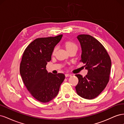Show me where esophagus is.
I'll list each match as a JSON object with an SVG mask.
<instances>
[{
    "label": "esophagus",
    "mask_w": 124,
    "mask_h": 124,
    "mask_svg": "<svg viewBox=\"0 0 124 124\" xmlns=\"http://www.w3.org/2000/svg\"><path fill=\"white\" fill-rule=\"evenodd\" d=\"M65 77H71V74H68V73H66V74H65Z\"/></svg>",
    "instance_id": "1"
}]
</instances>
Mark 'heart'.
Instances as JSON below:
<instances>
[{
	"label": "heart",
	"instance_id": "1",
	"mask_svg": "<svg viewBox=\"0 0 124 124\" xmlns=\"http://www.w3.org/2000/svg\"><path fill=\"white\" fill-rule=\"evenodd\" d=\"M65 46L68 52H70L71 51H77L78 50V46L77 44L74 42L73 41H71V40H67L65 42ZM57 49V47L55 46L54 48L53 51H52V54H54L55 53V51Z\"/></svg>",
	"mask_w": 124,
	"mask_h": 124
}]
</instances>
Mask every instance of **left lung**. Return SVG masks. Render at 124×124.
<instances>
[{"label":"left lung","instance_id":"obj_1","mask_svg":"<svg viewBox=\"0 0 124 124\" xmlns=\"http://www.w3.org/2000/svg\"><path fill=\"white\" fill-rule=\"evenodd\" d=\"M82 48L81 60L87 74L84 78L76 74L78 83L76 86L78 95L86 99L99 96L110 80L111 61L109 55L98 40L89 35L77 37Z\"/></svg>","mask_w":124,"mask_h":124}]
</instances>
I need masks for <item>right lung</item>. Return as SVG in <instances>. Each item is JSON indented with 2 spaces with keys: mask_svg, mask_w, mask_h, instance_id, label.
Wrapping results in <instances>:
<instances>
[{
  "mask_svg": "<svg viewBox=\"0 0 124 124\" xmlns=\"http://www.w3.org/2000/svg\"><path fill=\"white\" fill-rule=\"evenodd\" d=\"M62 37L37 38L28 45L22 56L20 71L23 83L33 98L41 102L54 98L65 79L63 73L53 74L46 70L52 51Z\"/></svg>",
  "mask_w": 124,
  "mask_h": 124,
  "instance_id": "add662e5",
  "label": "right lung"
}]
</instances>
